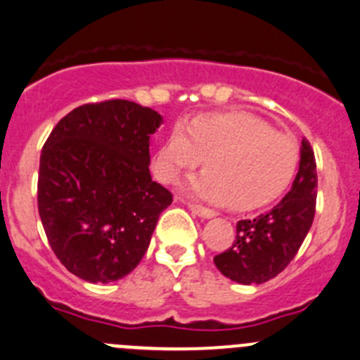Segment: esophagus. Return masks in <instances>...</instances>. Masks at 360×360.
Wrapping results in <instances>:
<instances>
[{
    "label": "esophagus",
    "instance_id": "34e87169",
    "mask_svg": "<svg viewBox=\"0 0 360 360\" xmlns=\"http://www.w3.org/2000/svg\"><path fill=\"white\" fill-rule=\"evenodd\" d=\"M188 207H190V211L193 212V214H197L198 218H204V219L214 218V211H211V209L207 207H202V205H195V204H188Z\"/></svg>",
    "mask_w": 360,
    "mask_h": 360
}]
</instances>
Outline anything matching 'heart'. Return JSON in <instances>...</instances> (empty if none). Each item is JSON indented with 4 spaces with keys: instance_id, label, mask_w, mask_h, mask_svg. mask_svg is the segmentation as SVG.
<instances>
[{
    "instance_id": "obj_1",
    "label": "heart",
    "mask_w": 360,
    "mask_h": 360,
    "mask_svg": "<svg viewBox=\"0 0 360 360\" xmlns=\"http://www.w3.org/2000/svg\"><path fill=\"white\" fill-rule=\"evenodd\" d=\"M204 158L207 172L188 181V193L216 205L230 204L236 211H253L287 190L299 165V148L253 114H204L170 131L153 169L162 183H174Z\"/></svg>"
}]
</instances>
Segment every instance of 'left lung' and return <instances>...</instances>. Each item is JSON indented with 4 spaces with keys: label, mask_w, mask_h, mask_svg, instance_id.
Returning <instances> with one entry per match:
<instances>
[{
    "label": "left lung",
    "mask_w": 360,
    "mask_h": 360,
    "mask_svg": "<svg viewBox=\"0 0 360 360\" xmlns=\"http://www.w3.org/2000/svg\"><path fill=\"white\" fill-rule=\"evenodd\" d=\"M299 170L290 191L271 211L237 221L232 246L216 255L219 273L240 285H260L283 271L311 229L316 205V163L309 142H301Z\"/></svg>",
    "instance_id": "8db88e82"
}]
</instances>
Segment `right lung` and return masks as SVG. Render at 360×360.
Wrapping results in <instances>:
<instances>
[{"mask_svg":"<svg viewBox=\"0 0 360 360\" xmlns=\"http://www.w3.org/2000/svg\"><path fill=\"white\" fill-rule=\"evenodd\" d=\"M163 117L128 100L66 114L40 155L38 212L56 257L89 283L130 274L172 193L149 174V139Z\"/></svg>","mask_w":360,"mask_h":360,"instance_id":"add662e5","label":"right lung"}]
</instances>
